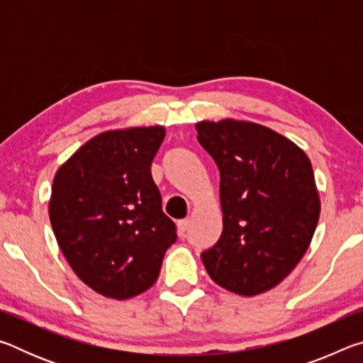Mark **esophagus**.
<instances>
[{
	"label": "esophagus",
	"mask_w": 363,
	"mask_h": 363,
	"mask_svg": "<svg viewBox=\"0 0 363 363\" xmlns=\"http://www.w3.org/2000/svg\"><path fill=\"white\" fill-rule=\"evenodd\" d=\"M189 219H182L177 223V233H179V237H186V233L189 230Z\"/></svg>",
	"instance_id": "1"
}]
</instances>
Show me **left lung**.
I'll list each match as a JSON object with an SVG mask.
<instances>
[{
	"label": "left lung",
	"instance_id": "8db88e82",
	"mask_svg": "<svg viewBox=\"0 0 363 363\" xmlns=\"http://www.w3.org/2000/svg\"><path fill=\"white\" fill-rule=\"evenodd\" d=\"M218 164L223 233L201 253L213 281L240 296L277 286L309 248L320 196L309 157L277 131L225 118L195 125Z\"/></svg>",
	"mask_w": 363,
	"mask_h": 363
}]
</instances>
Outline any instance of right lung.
Listing matches in <instances>:
<instances>
[{"label": "right lung", "instance_id": "1", "mask_svg": "<svg viewBox=\"0 0 363 363\" xmlns=\"http://www.w3.org/2000/svg\"><path fill=\"white\" fill-rule=\"evenodd\" d=\"M163 126L97 134L57 169L49 219L78 279L112 299H130L155 284L176 225L162 210L152 160Z\"/></svg>", "mask_w": 363, "mask_h": 363}]
</instances>
